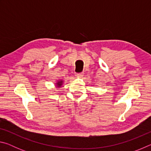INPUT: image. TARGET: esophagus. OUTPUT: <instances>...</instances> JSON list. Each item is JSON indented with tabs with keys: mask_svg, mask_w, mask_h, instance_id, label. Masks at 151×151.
Masks as SVG:
<instances>
[{
	"mask_svg": "<svg viewBox=\"0 0 151 151\" xmlns=\"http://www.w3.org/2000/svg\"><path fill=\"white\" fill-rule=\"evenodd\" d=\"M83 74H84V73H80L77 74V75H76V76H79V77H81V76H83Z\"/></svg>",
	"mask_w": 151,
	"mask_h": 151,
	"instance_id": "1",
	"label": "esophagus"
}]
</instances>
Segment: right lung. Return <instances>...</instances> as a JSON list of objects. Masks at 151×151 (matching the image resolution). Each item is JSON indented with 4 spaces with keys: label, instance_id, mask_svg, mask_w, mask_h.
<instances>
[{
    "label": "right lung",
    "instance_id": "add662e5",
    "mask_svg": "<svg viewBox=\"0 0 151 151\" xmlns=\"http://www.w3.org/2000/svg\"><path fill=\"white\" fill-rule=\"evenodd\" d=\"M63 81L61 80V81H58L57 83V87H60L61 86H62V85H63Z\"/></svg>",
    "mask_w": 151,
    "mask_h": 151
}]
</instances>
